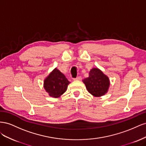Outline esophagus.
<instances>
[{
    "label": "esophagus",
    "mask_w": 146,
    "mask_h": 146,
    "mask_svg": "<svg viewBox=\"0 0 146 146\" xmlns=\"http://www.w3.org/2000/svg\"><path fill=\"white\" fill-rule=\"evenodd\" d=\"M82 78V77L78 76V77H76V78H74L73 80H81Z\"/></svg>",
    "instance_id": "esophagus-1"
}]
</instances>
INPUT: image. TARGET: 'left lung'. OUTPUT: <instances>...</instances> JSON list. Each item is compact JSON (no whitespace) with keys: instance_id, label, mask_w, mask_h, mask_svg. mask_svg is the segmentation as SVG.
I'll use <instances>...</instances> for the list:
<instances>
[{"instance_id":"obj_1","label":"left lung","mask_w":146,"mask_h":146,"mask_svg":"<svg viewBox=\"0 0 146 146\" xmlns=\"http://www.w3.org/2000/svg\"><path fill=\"white\" fill-rule=\"evenodd\" d=\"M88 92L95 97H100L107 93L110 86V80L98 68H92L89 73V77L84 79Z\"/></svg>"}]
</instances>
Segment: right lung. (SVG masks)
Here are the masks:
<instances>
[{
	"label": "right lung",
	"instance_id": "obj_1",
	"mask_svg": "<svg viewBox=\"0 0 146 146\" xmlns=\"http://www.w3.org/2000/svg\"><path fill=\"white\" fill-rule=\"evenodd\" d=\"M70 82L56 68L52 70L44 82V88L50 96L57 98L67 90Z\"/></svg>",
	"mask_w": 146,
	"mask_h": 146
}]
</instances>
